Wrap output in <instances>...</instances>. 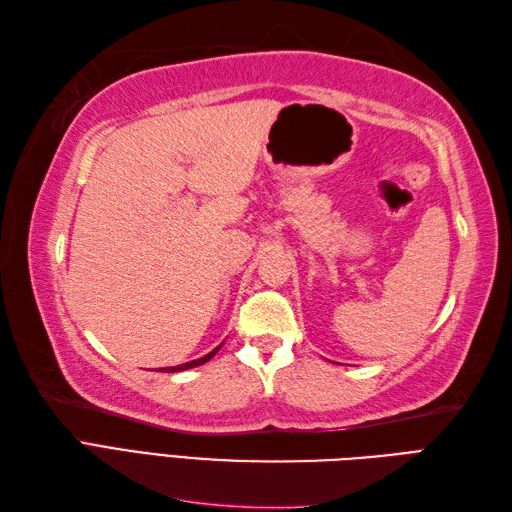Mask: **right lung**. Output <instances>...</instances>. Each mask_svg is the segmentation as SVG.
Instances as JSON below:
<instances>
[{"instance_id":"right-lung-1","label":"right lung","mask_w":512,"mask_h":512,"mask_svg":"<svg viewBox=\"0 0 512 512\" xmlns=\"http://www.w3.org/2000/svg\"><path fill=\"white\" fill-rule=\"evenodd\" d=\"M221 350V345L219 347H215L213 352H208L206 356H202V358H197V360H191V363H184V365H178V367H165L162 371H167V373H176V371H184V369H193V367H199V365H204V363H208L210 358H213L217 352Z\"/></svg>"}]
</instances>
